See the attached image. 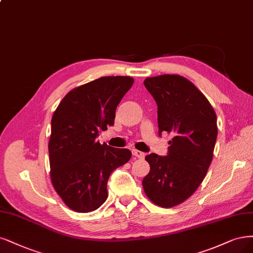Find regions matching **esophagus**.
<instances>
[{
  "mask_svg": "<svg viewBox=\"0 0 253 253\" xmlns=\"http://www.w3.org/2000/svg\"><path fill=\"white\" fill-rule=\"evenodd\" d=\"M132 153H133V155L135 156V157H137V158H144V153H142V152H140V151H138V150H133L132 151Z\"/></svg>",
  "mask_w": 253,
  "mask_h": 253,
  "instance_id": "obj_1",
  "label": "esophagus"
}]
</instances>
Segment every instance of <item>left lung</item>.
Segmentation results:
<instances>
[{"instance_id": "1", "label": "left lung", "mask_w": 253, "mask_h": 253, "mask_svg": "<svg viewBox=\"0 0 253 253\" xmlns=\"http://www.w3.org/2000/svg\"><path fill=\"white\" fill-rule=\"evenodd\" d=\"M146 90L158 106L159 135H173L168 156L150 154V172L142 180L151 201L173 207L193 195L205 178L217 136L216 115L211 102L185 77L164 74L147 77Z\"/></svg>"}]
</instances>
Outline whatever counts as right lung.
Segmentation results:
<instances>
[{
    "instance_id": "add662e5",
    "label": "right lung",
    "mask_w": 253,
    "mask_h": 253,
    "mask_svg": "<svg viewBox=\"0 0 253 253\" xmlns=\"http://www.w3.org/2000/svg\"><path fill=\"white\" fill-rule=\"evenodd\" d=\"M133 83L129 76H104L77 86L52 116L51 182L74 211L90 212L106 202L111 172L130 159L129 150L100 144L96 138L114 125L116 108Z\"/></svg>"
}]
</instances>
